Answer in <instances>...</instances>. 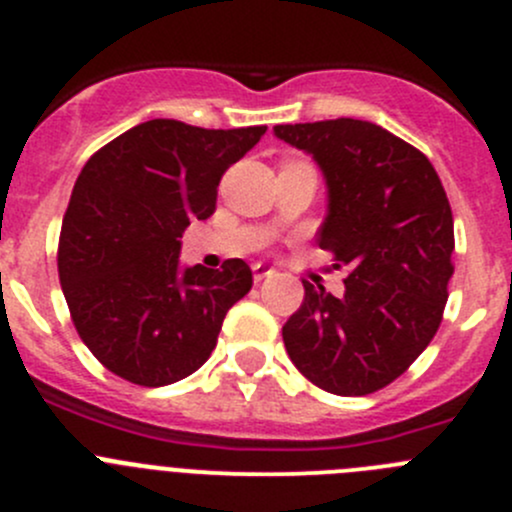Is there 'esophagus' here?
Instances as JSON below:
<instances>
[{
	"label": "esophagus",
	"mask_w": 512,
	"mask_h": 512,
	"mask_svg": "<svg viewBox=\"0 0 512 512\" xmlns=\"http://www.w3.org/2000/svg\"><path fill=\"white\" fill-rule=\"evenodd\" d=\"M272 275H275V270H272V267H267V265H255V267H252V277H255V285H260V282L270 280Z\"/></svg>",
	"instance_id": "34e87169"
}]
</instances>
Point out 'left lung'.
Here are the masks:
<instances>
[{"label":"left lung","instance_id":"8db88e82","mask_svg":"<svg viewBox=\"0 0 512 512\" xmlns=\"http://www.w3.org/2000/svg\"><path fill=\"white\" fill-rule=\"evenodd\" d=\"M275 136L322 168L329 213L317 242L349 272L342 297L304 280L302 307L282 327L287 354L329 394H374L441 327L456 247L446 190L431 160L376 123H294Z\"/></svg>","mask_w":512,"mask_h":512}]
</instances>
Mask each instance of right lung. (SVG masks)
<instances>
[{
	"label": "right lung",
	"mask_w": 512,
	"mask_h": 512,
	"mask_svg": "<svg viewBox=\"0 0 512 512\" xmlns=\"http://www.w3.org/2000/svg\"><path fill=\"white\" fill-rule=\"evenodd\" d=\"M267 126L138 123L76 178L59 235V280L89 352L121 379L168 386L208 361L227 309L252 287L242 260L180 270L190 220L215 213L220 178Z\"/></svg>",
	"instance_id": "right-lung-1"
}]
</instances>
